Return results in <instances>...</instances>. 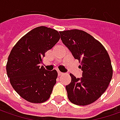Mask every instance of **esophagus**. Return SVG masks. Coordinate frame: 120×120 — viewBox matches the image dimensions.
<instances>
[{
	"instance_id": "esophagus-1",
	"label": "esophagus",
	"mask_w": 120,
	"mask_h": 120,
	"mask_svg": "<svg viewBox=\"0 0 120 120\" xmlns=\"http://www.w3.org/2000/svg\"><path fill=\"white\" fill-rule=\"evenodd\" d=\"M63 75V73L62 72L58 71V75H59V76H61V75Z\"/></svg>"
}]
</instances>
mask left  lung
<instances>
[{
	"label": "left lung",
	"mask_w": 120,
	"mask_h": 120,
	"mask_svg": "<svg viewBox=\"0 0 120 120\" xmlns=\"http://www.w3.org/2000/svg\"><path fill=\"white\" fill-rule=\"evenodd\" d=\"M59 33L63 44L81 63L83 71L81 79L70 73L71 81L66 85L68 99L78 105H90L101 97L112 80L113 68L108 53L99 41L83 30Z\"/></svg>",
	"instance_id": "1"
}]
</instances>
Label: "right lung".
<instances>
[{
	"label": "right lung",
	"instance_id": "add662e5",
	"mask_svg": "<svg viewBox=\"0 0 120 120\" xmlns=\"http://www.w3.org/2000/svg\"><path fill=\"white\" fill-rule=\"evenodd\" d=\"M59 39L57 30L41 26L27 33L12 49L6 67L7 76L13 89L27 101L41 104L50 98L57 72L48 71L39 64Z\"/></svg>",
	"mask_w": 120,
	"mask_h": 120
}]
</instances>
